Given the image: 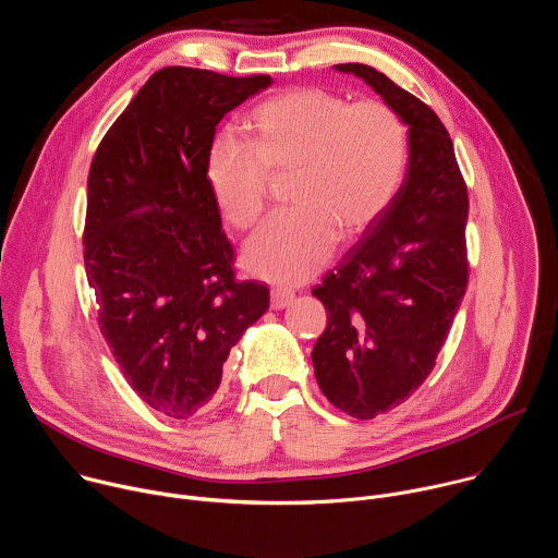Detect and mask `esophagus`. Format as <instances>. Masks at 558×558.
<instances>
[{
  "mask_svg": "<svg viewBox=\"0 0 558 558\" xmlns=\"http://www.w3.org/2000/svg\"><path fill=\"white\" fill-rule=\"evenodd\" d=\"M293 302V293L284 291V289H271V308L280 311L287 308Z\"/></svg>",
  "mask_w": 558,
  "mask_h": 558,
  "instance_id": "34e87169",
  "label": "esophagus"
}]
</instances>
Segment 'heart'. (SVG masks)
Listing matches in <instances>:
<instances>
[{
    "mask_svg": "<svg viewBox=\"0 0 558 558\" xmlns=\"http://www.w3.org/2000/svg\"><path fill=\"white\" fill-rule=\"evenodd\" d=\"M254 147L220 136L205 179L220 216L235 229L254 227L267 205L271 177L293 174L295 207L269 220L243 252L245 269L298 287L320 271L338 238L355 241L392 205L407 172V130L386 104H351L320 88L287 90L250 117Z\"/></svg>",
    "mask_w": 558,
    "mask_h": 558,
    "instance_id": "heart-1",
    "label": "heart"
}]
</instances>
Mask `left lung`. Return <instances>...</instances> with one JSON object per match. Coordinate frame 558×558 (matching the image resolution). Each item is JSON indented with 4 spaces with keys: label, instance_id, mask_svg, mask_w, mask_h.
Returning a JSON list of instances; mask_svg holds the SVG:
<instances>
[{
    "label": "left lung",
    "instance_id": "1",
    "mask_svg": "<svg viewBox=\"0 0 558 558\" xmlns=\"http://www.w3.org/2000/svg\"><path fill=\"white\" fill-rule=\"evenodd\" d=\"M355 74L409 128V172L386 214L313 289L329 313L311 360L327 400L357 420L407 402L430 375L468 284V192L439 117L364 63Z\"/></svg>",
    "mask_w": 558,
    "mask_h": 558
}]
</instances>
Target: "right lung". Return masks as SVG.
Listing matches in <instances>:
<instances>
[{"mask_svg": "<svg viewBox=\"0 0 558 558\" xmlns=\"http://www.w3.org/2000/svg\"><path fill=\"white\" fill-rule=\"evenodd\" d=\"M271 84L158 70L93 158L84 260L99 327L132 390L172 420L214 400L231 347L269 308L267 284L233 280L205 161L220 119Z\"/></svg>", "mask_w": 558, "mask_h": 558, "instance_id": "obj_1", "label": "right lung"}]
</instances>
